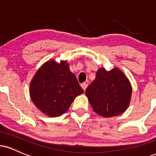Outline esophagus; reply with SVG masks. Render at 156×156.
Wrapping results in <instances>:
<instances>
[{"label": "esophagus", "instance_id": "1", "mask_svg": "<svg viewBox=\"0 0 156 156\" xmlns=\"http://www.w3.org/2000/svg\"><path fill=\"white\" fill-rule=\"evenodd\" d=\"M80 86H81L82 89H83L84 90V91H85L86 88H87V86H88V84L86 83H82L81 85H80Z\"/></svg>", "mask_w": 156, "mask_h": 156}]
</instances>
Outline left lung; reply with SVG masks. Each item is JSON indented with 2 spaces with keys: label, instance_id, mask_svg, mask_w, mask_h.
I'll return each instance as SVG.
<instances>
[{
  "label": "left lung",
  "instance_id": "1",
  "mask_svg": "<svg viewBox=\"0 0 156 156\" xmlns=\"http://www.w3.org/2000/svg\"><path fill=\"white\" fill-rule=\"evenodd\" d=\"M85 94L94 111L110 118L123 113L128 108L132 88L129 78L119 68L108 71L101 67Z\"/></svg>",
  "mask_w": 156,
  "mask_h": 156
}]
</instances>
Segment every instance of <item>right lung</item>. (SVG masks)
<instances>
[{"instance_id": "add662e5", "label": "right lung", "mask_w": 156, "mask_h": 156, "mask_svg": "<svg viewBox=\"0 0 156 156\" xmlns=\"http://www.w3.org/2000/svg\"><path fill=\"white\" fill-rule=\"evenodd\" d=\"M30 97L43 113L58 117L65 113L83 90L67 62L48 60L41 65L30 83Z\"/></svg>"}]
</instances>
